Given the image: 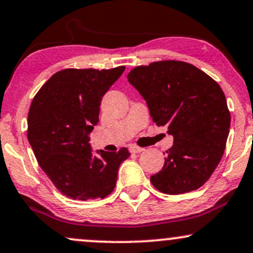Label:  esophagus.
I'll use <instances>...</instances> for the list:
<instances>
[{
  "label": "esophagus",
  "mask_w": 253,
  "mask_h": 253,
  "mask_svg": "<svg viewBox=\"0 0 253 253\" xmlns=\"http://www.w3.org/2000/svg\"><path fill=\"white\" fill-rule=\"evenodd\" d=\"M129 151H130V152H132V153H139V152H143L144 149H143V147L136 146V145H130Z\"/></svg>",
  "instance_id": "34e87169"
}]
</instances>
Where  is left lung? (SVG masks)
<instances>
[{
    "mask_svg": "<svg viewBox=\"0 0 253 253\" xmlns=\"http://www.w3.org/2000/svg\"><path fill=\"white\" fill-rule=\"evenodd\" d=\"M127 78L146 100L153 123L173 136L163 169L151 176L153 187L169 195L199 189L225 152L231 114L222 89L181 60L135 66Z\"/></svg>",
    "mask_w": 253,
    "mask_h": 253,
    "instance_id": "left-lung-1",
    "label": "left lung"
}]
</instances>
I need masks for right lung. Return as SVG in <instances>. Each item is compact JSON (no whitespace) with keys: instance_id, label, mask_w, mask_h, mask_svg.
Wrapping results in <instances>:
<instances>
[{"instance_id":"add662e5","label":"right lung","mask_w":253,"mask_h":253,"mask_svg":"<svg viewBox=\"0 0 253 253\" xmlns=\"http://www.w3.org/2000/svg\"><path fill=\"white\" fill-rule=\"evenodd\" d=\"M125 66L64 69L46 81L32 101L27 138L40 168L63 195L104 199L114 190L128 149L92 156L89 133L98 124L100 104Z\"/></svg>"}]
</instances>
